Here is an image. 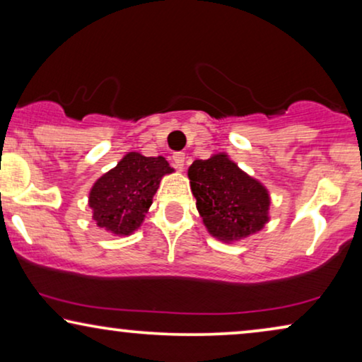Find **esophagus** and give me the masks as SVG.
<instances>
[{
  "label": "esophagus",
  "instance_id": "1",
  "mask_svg": "<svg viewBox=\"0 0 362 362\" xmlns=\"http://www.w3.org/2000/svg\"><path fill=\"white\" fill-rule=\"evenodd\" d=\"M185 161H186V155L182 151H177L173 155V163H175L177 170H182V168H185Z\"/></svg>",
  "mask_w": 362,
  "mask_h": 362
}]
</instances>
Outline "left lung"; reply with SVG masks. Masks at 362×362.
I'll use <instances>...</instances> for the list:
<instances>
[{
    "label": "left lung",
    "instance_id": "obj_1",
    "mask_svg": "<svg viewBox=\"0 0 362 362\" xmlns=\"http://www.w3.org/2000/svg\"><path fill=\"white\" fill-rule=\"evenodd\" d=\"M187 176L202 222L216 239L230 244L262 230L269 222L267 187L242 171L226 153L196 160Z\"/></svg>",
    "mask_w": 362,
    "mask_h": 362
}]
</instances>
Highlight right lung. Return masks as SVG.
<instances>
[{
  "mask_svg": "<svg viewBox=\"0 0 362 362\" xmlns=\"http://www.w3.org/2000/svg\"><path fill=\"white\" fill-rule=\"evenodd\" d=\"M175 170L163 156L130 151L98 177L88 192L92 219L115 235H132L145 221L165 175Z\"/></svg>",
  "mask_w": 362,
  "mask_h": 362,
  "instance_id": "1",
  "label": "right lung"
}]
</instances>
